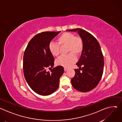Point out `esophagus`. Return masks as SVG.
Wrapping results in <instances>:
<instances>
[{
  "label": "esophagus",
  "instance_id": "34e87169",
  "mask_svg": "<svg viewBox=\"0 0 122 122\" xmlns=\"http://www.w3.org/2000/svg\"><path fill=\"white\" fill-rule=\"evenodd\" d=\"M67 70V68H66V67H64V71H66Z\"/></svg>",
  "mask_w": 122,
  "mask_h": 122
}]
</instances>
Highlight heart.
<instances>
[{
  "instance_id": "1",
  "label": "heart",
  "mask_w": 122,
  "mask_h": 122,
  "mask_svg": "<svg viewBox=\"0 0 122 122\" xmlns=\"http://www.w3.org/2000/svg\"><path fill=\"white\" fill-rule=\"evenodd\" d=\"M58 43L51 42L49 44V50L54 56H58L60 54V47L67 46V52L69 54L61 56L56 60L57 65L65 67L71 66L76 61V57L73 55L78 56L81 54L83 49V42L82 39L76 37L71 33H65L59 37Z\"/></svg>"
}]
</instances>
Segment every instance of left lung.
Instances as JSON below:
<instances>
[{
	"mask_svg": "<svg viewBox=\"0 0 122 122\" xmlns=\"http://www.w3.org/2000/svg\"><path fill=\"white\" fill-rule=\"evenodd\" d=\"M67 31L77 32L83 42V51L76 63L79 68L75 69V76L71 80L72 85L80 92H89L97 85L103 72L104 57L100 45L92 34L83 29Z\"/></svg>",
	"mask_w": 122,
	"mask_h": 122,
	"instance_id": "8db88e82",
	"label": "left lung"
}]
</instances>
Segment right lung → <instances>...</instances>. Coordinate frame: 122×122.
I'll return each mask as SVG.
<instances>
[{"instance_id": "1", "label": "right lung", "mask_w": 122, "mask_h": 122, "mask_svg": "<svg viewBox=\"0 0 122 122\" xmlns=\"http://www.w3.org/2000/svg\"><path fill=\"white\" fill-rule=\"evenodd\" d=\"M60 32H43L35 36L29 42L23 57L25 78L30 88L41 96H48L58 88L59 79L64 73L62 66L53 67L54 57L49 50V44Z\"/></svg>"}]
</instances>
